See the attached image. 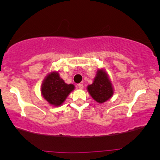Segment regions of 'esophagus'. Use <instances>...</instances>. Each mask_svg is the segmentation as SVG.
Masks as SVG:
<instances>
[{"mask_svg": "<svg viewBox=\"0 0 160 160\" xmlns=\"http://www.w3.org/2000/svg\"><path fill=\"white\" fill-rule=\"evenodd\" d=\"M78 88H80V89H82V88H83V84L82 83L78 84Z\"/></svg>", "mask_w": 160, "mask_h": 160, "instance_id": "esophagus-1", "label": "esophagus"}]
</instances>
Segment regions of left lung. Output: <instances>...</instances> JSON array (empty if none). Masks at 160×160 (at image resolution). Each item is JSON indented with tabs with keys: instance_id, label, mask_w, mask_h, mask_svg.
Masks as SVG:
<instances>
[{
	"instance_id": "1",
	"label": "left lung",
	"mask_w": 160,
	"mask_h": 160,
	"mask_svg": "<svg viewBox=\"0 0 160 160\" xmlns=\"http://www.w3.org/2000/svg\"><path fill=\"white\" fill-rule=\"evenodd\" d=\"M87 90L92 98L99 103L107 101L113 95L112 84L104 69L98 70L93 82L87 86Z\"/></svg>"
}]
</instances>
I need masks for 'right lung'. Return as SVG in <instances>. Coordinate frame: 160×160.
I'll return each mask as SVG.
<instances>
[{"label": "right lung", "mask_w": 160, "mask_h": 160, "mask_svg": "<svg viewBox=\"0 0 160 160\" xmlns=\"http://www.w3.org/2000/svg\"><path fill=\"white\" fill-rule=\"evenodd\" d=\"M74 89V86L73 84L65 83L58 72H52L44 79L41 87V93L50 104L59 107L62 104Z\"/></svg>", "instance_id": "add662e5"}]
</instances>
